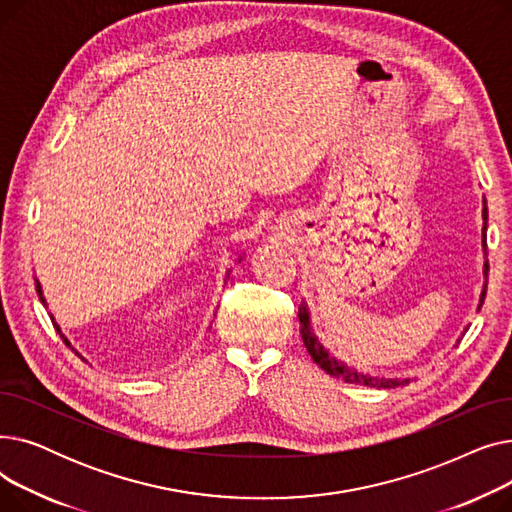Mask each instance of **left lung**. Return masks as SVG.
Masks as SVG:
<instances>
[{
	"label": "left lung",
	"instance_id": "1",
	"mask_svg": "<svg viewBox=\"0 0 512 512\" xmlns=\"http://www.w3.org/2000/svg\"><path fill=\"white\" fill-rule=\"evenodd\" d=\"M488 207H486V201H483V230H481V236H483V251H486V230H488ZM488 272H490V265L488 261L483 263V276L488 278ZM483 299H486V286H483L481 290V299H479V307L483 305ZM299 321H301V336H303V342L307 346V351L311 355V359L324 369L326 373L334 375V378H342L344 382L348 384H361V386H369V388H398V386H407L409 380H394V378H380V375H369V373H361L357 369H351L348 365H344L342 361H338L336 357H330V353L326 351L324 346H321V342L317 340V336L313 334L311 330V319H309V311L307 307L303 305L299 309Z\"/></svg>",
	"mask_w": 512,
	"mask_h": 512
}]
</instances>
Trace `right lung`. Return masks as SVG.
<instances>
[{"mask_svg":"<svg viewBox=\"0 0 512 512\" xmlns=\"http://www.w3.org/2000/svg\"><path fill=\"white\" fill-rule=\"evenodd\" d=\"M37 292H39V299H41V301H43V303H45V299H43V292H41V286H39V282H37ZM56 330H58V332H60V328H58V326H56ZM62 338H64V336H62ZM64 342H66V344H68V346H70V342H68V340H66V338H64Z\"/></svg>","mask_w":512,"mask_h":512,"instance_id":"right-lung-1","label":"right lung"}]
</instances>
